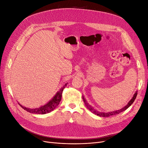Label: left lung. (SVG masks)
<instances>
[{"mask_svg": "<svg viewBox=\"0 0 148 148\" xmlns=\"http://www.w3.org/2000/svg\"><path fill=\"white\" fill-rule=\"evenodd\" d=\"M137 91L136 92V93H135L133 95V97L132 98V99L128 102V103L125 106L123 107V108L120 109V110H117V111H112V112H99L97 110H94V109L86 101V99H85L84 96L82 95V98H83V101H84L85 103V105H86V108L88 109V110L92 112L93 114L97 115H99V116L100 117H110V116H111V115H116V114H118L121 112H123L124 111H125L126 109H127L128 108H129L132 103L134 101L135 99H136V97H137Z\"/></svg>", "mask_w": 148, "mask_h": 148, "instance_id": "obj_1", "label": "left lung"}]
</instances>
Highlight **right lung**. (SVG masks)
I'll use <instances>...</instances> for the list:
<instances>
[{
    "label": "right lung",
    "mask_w": 148,
    "mask_h": 148,
    "mask_svg": "<svg viewBox=\"0 0 148 148\" xmlns=\"http://www.w3.org/2000/svg\"><path fill=\"white\" fill-rule=\"evenodd\" d=\"M67 84L68 83H65V84L63 86V87H62L60 89L59 91L56 94V95L54 96V97L52 99H51L49 101H48V103H47L46 105L42 106L40 108L31 109V108L23 106L20 103H18V105H20L23 109H24L25 110H26L27 111L30 113L37 114H45L47 113H49L51 111H53L54 109L59 105L60 101H61L62 92L63 91V89H65V88L67 86Z\"/></svg>",
    "instance_id": "right-lung-1"
}]
</instances>
